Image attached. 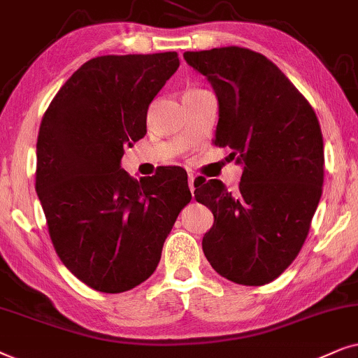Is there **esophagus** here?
Masks as SVG:
<instances>
[{"instance_id": "esophagus-1", "label": "esophagus", "mask_w": 358, "mask_h": 358, "mask_svg": "<svg viewBox=\"0 0 358 358\" xmlns=\"http://www.w3.org/2000/svg\"><path fill=\"white\" fill-rule=\"evenodd\" d=\"M194 178H196V175H194L193 171H188V185H189V189H192V193L194 192Z\"/></svg>"}]
</instances>
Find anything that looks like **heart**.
I'll return each mask as SVG.
<instances>
[{"mask_svg": "<svg viewBox=\"0 0 358 358\" xmlns=\"http://www.w3.org/2000/svg\"><path fill=\"white\" fill-rule=\"evenodd\" d=\"M192 92H193V90H192Z\"/></svg>", "mask_w": 358, "mask_h": 358, "instance_id": "b5f03b06", "label": "heart"}]
</instances>
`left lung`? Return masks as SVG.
I'll return each mask as SVG.
<instances>
[{
	"label": "left lung",
	"mask_w": 358,
	"mask_h": 358,
	"mask_svg": "<svg viewBox=\"0 0 358 358\" xmlns=\"http://www.w3.org/2000/svg\"><path fill=\"white\" fill-rule=\"evenodd\" d=\"M219 101L213 144L244 164L237 192L219 180L194 182V198L211 209L203 252L214 270L239 285L278 278L306 241L324 183L317 116L287 75L265 55L229 45L185 52Z\"/></svg>",
	"instance_id": "obj_1"
}]
</instances>
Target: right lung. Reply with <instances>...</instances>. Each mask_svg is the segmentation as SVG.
I'll return each instance as SVG.
<instances>
[{"label": "right lung", "mask_w": 358, "mask_h": 358, "mask_svg": "<svg viewBox=\"0 0 358 358\" xmlns=\"http://www.w3.org/2000/svg\"><path fill=\"white\" fill-rule=\"evenodd\" d=\"M178 65L176 52L96 57L66 80L42 117L36 192L50 241L96 292L145 282L192 199L180 166L137 182L119 165L124 149L145 136L149 104Z\"/></svg>", "instance_id": "obj_1"}]
</instances>
